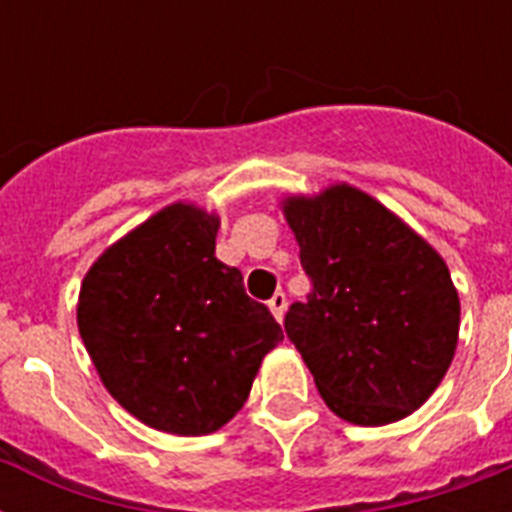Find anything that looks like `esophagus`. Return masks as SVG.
I'll list each match as a JSON object with an SVG mask.
<instances>
[{"mask_svg": "<svg viewBox=\"0 0 512 512\" xmlns=\"http://www.w3.org/2000/svg\"><path fill=\"white\" fill-rule=\"evenodd\" d=\"M268 308H271V313L276 316V319H284V311H287V295L284 292H276V295L268 300Z\"/></svg>", "mask_w": 512, "mask_h": 512, "instance_id": "34e87169", "label": "esophagus"}]
</instances>
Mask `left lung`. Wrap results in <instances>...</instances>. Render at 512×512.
I'll return each mask as SVG.
<instances>
[{
	"instance_id": "8db88e82",
	"label": "left lung",
	"mask_w": 512,
	"mask_h": 512,
	"mask_svg": "<svg viewBox=\"0 0 512 512\" xmlns=\"http://www.w3.org/2000/svg\"><path fill=\"white\" fill-rule=\"evenodd\" d=\"M313 289L289 305L287 337L321 398L356 425L404 420L444 380L460 335V297L428 241L350 185L287 199Z\"/></svg>"
}]
</instances>
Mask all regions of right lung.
Masks as SVG:
<instances>
[{"label": "right lung", "mask_w": 512, "mask_h": 512, "mask_svg": "<svg viewBox=\"0 0 512 512\" xmlns=\"http://www.w3.org/2000/svg\"><path fill=\"white\" fill-rule=\"evenodd\" d=\"M215 215L172 204L84 276L79 335L108 393L151 428L204 436L247 401L284 332L215 257Z\"/></svg>", "instance_id": "right-lung-1"}]
</instances>
